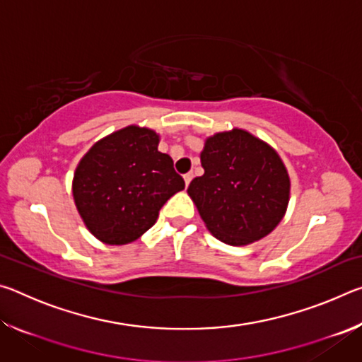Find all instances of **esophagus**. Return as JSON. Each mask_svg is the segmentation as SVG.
<instances>
[{
  "label": "esophagus",
  "mask_w": 362,
  "mask_h": 362,
  "mask_svg": "<svg viewBox=\"0 0 362 362\" xmlns=\"http://www.w3.org/2000/svg\"><path fill=\"white\" fill-rule=\"evenodd\" d=\"M183 180H185V185L188 187L189 182L193 180V174H185V175H183Z\"/></svg>",
  "instance_id": "esophagus-1"
}]
</instances>
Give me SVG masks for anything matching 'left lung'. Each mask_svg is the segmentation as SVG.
Masks as SVG:
<instances>
[{"label":"left lung","mask_w":362,"mask_h":362,"mask_svg":"<svg viewBox=\"0 0 362 362\" xmlns=\"http://www.w3.org/2000/svg\"><path fill=\"white\" fill-rule=\"evenodd\" d=\"M199 158L204 174L187 193L218 241L247 246L276 228L289 204L291 179L272 145L235 127L207 137Z\"/></svg>","instance_id":"8db88e82"}]
</instances>
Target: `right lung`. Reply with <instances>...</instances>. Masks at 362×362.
<instances>
[{
  "label": "right lung",
  "mask_w": 362,
  "mask_h": 362,
  "mask_svg": "<svg viewBox=\"0 0 362 362\" xmlns=\"http://www.w3.org/2000/svg\"><path fill=\"white\" fill-rule=\"evenodd\" d=\"M159 134L126 126L90 146L73 175L79 217L97 240L122 246L155 225L159 209L185 182L173 158L158 151Z\"/></svg>",
  "instance_id": "obj_1"
}]
</instances>
